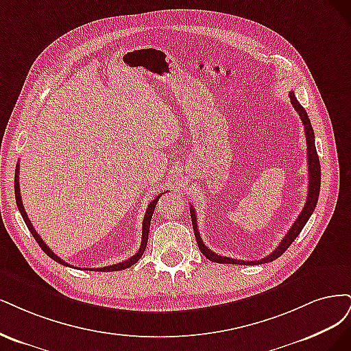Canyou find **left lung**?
<instances>
[{"label":"left lung","mask_w":351,"mask_h":351,"mask_svg":"<svg viewBox=\"0 0 351 351\" xmlns=\"http://www.w3.org/2000/svg\"><path fill=\"white\" fill-rule=\"evenodd\" d=\"M290 100L293 108L296 109V112L299 114L302 123L304 127V135H306V144H308V172H309V189H308V199L304 202V207L300 211V214L298 216L296 221L293 223V226L290 228V230L287 232V234L285 236V239L280 242V245L276 247V251L271 252L269 255H267L263 259H258V261H241V259H233V258H228V256H221L214 254L213 251H210L208 247L202 242L198 228H197V216H195V210L194 207H189L191 211V219H192V228H194V233H195V239L198 243L199 251L202 252L206 258H208L210 261L213 263H219V264H237V265H258V264H265V263H271L277 259L278 256H281L287 251V247L293 243V241L296 239L299 236V233L302 232V229L304 228V224L308 223L309 217L312 216V213L316 207V202H318V197H319V189H321V165H319V157L318 153H316V147H315V135H313V128L311 125L309 117L306 114V110L303 109V106L299 104L295 93L290 92Z\"/></svg>","instance_id":"left-lung-1"}]
</instances>
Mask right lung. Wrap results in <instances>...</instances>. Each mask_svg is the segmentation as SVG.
<instances>
[{
	"label": "right lung",
	"instance_id": "right-lung-1",
	"mask_svg": "<svg viewBox=\"0 0 351 351\" xmlns=\"http://www.w3.org/2000/svg\"><path fill=\"white\" fill-rule=\"evenodd\" d=\"M19 172H20V169H19V163H17V166H16V175H14V194H16V202H17L19 211H20V214H21V217H23V220H25V223H26V226H27V229L30 230L32 236L35 237V239H36L38 245L42 247V251H43L45 254H47L49 258H52L53 261H56V263L61 264V265H70L69 263H65L64 259H61L60 256H56V255L49 250V246L42 241V237L38 234V232L35 230V228H33V226H32V223H30V220H29V217H27V214H26V210H25V207H23V201H21V195H20ZM159 198H160V195H159V197H156V198L150 202V204H149V208H147V211H145V216H144V220H143V237H141V245H140V250H138V252H137V254L132 255L131 258L125 259V261H122V263H119V264L108 265V267H100V268H84V269H88V271H92V269H96V271H105V273H108V271H109V273H110V271H121V269H125V268H128V267H131V265H134L135 263H137L138 259L143 256L144 251H145L147 241H149V232H150V221H152V216H153L154 207H156V204H157V201H159ZM70 267H71V265H70Z\"/></svg>",
	"mask_w": 351,
	"mask_h": 351
}]
</instances>
